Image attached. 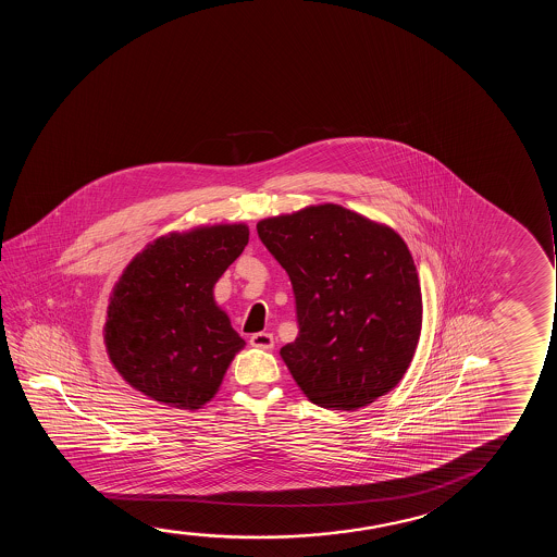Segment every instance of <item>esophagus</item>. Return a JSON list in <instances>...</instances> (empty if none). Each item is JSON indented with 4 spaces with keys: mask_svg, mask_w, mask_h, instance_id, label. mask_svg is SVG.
Returning a JSON list of instances; mask_svg holds the SVG:
<instances>
[{
    "mask_svg": "<svg viewBox=\"0 0 557 557\" xmlns=\"http://www.w3.org/2000/svg\"><path fill=\"white\" fill-rule=\"evenodd\" d=\"M249 343L255 348H260V350H272L274 348V335H270V333H255L249 338Z\"/></svg>",
    "mask_w": 557,
    "mask_h": 557,
    "instance_id": "obj_1",
    "label": "esophagus"
}]
</instances>
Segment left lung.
I'll return each mask as SVG.
<instances>
[{"label": "left lung", "instance_id": "8db88e82", "mask_svg": "<svg viewBox=\"0 0 557 557\" xmlns=\"http://www.w3.org/2000/svg\"><path fill=\"white\" fill-rule=\"evenodd\" d=\"M285 268L298 336L280 356L312 404L356 411L397 386L422 329L411 251L396 230L336 203L257 224Z\"/></svg>", "mask_w": 557, "mask_h": 557}]
</instances>
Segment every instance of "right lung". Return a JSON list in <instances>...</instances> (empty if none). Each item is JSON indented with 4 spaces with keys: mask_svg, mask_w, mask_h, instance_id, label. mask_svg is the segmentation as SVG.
Returning a JSON list of instances; mask_svg holds the SVG:
<instances>
[{
    "mask_svg": "<svg viewBox=\"0 0 557 557\" xmlns=\"http://www.w3.org/2000/svg\"><path fill=\"white\" fill-rule=\"evenodd\" d=\"M249 226L213 224L153 239L123 270L104 323L108 358L153 401L198 411L245 346L214 283L242 255Z\"/></svg>",
    "mask_w": 557,
    "mask_h": 557,
    "instance_id": "right-lung-1",
    "label": "right lung"
}]
</instances>
